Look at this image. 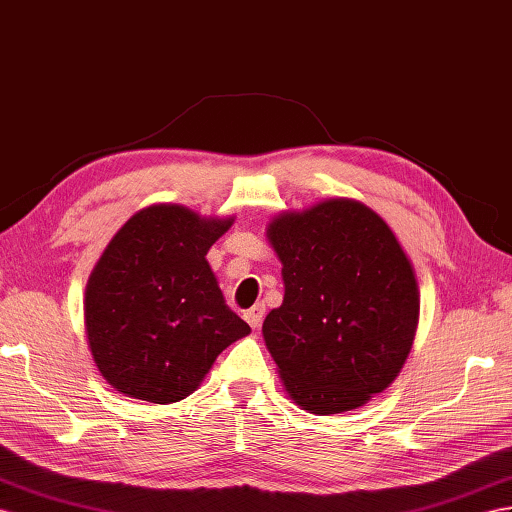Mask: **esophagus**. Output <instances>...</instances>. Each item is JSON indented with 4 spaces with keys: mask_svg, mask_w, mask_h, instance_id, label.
<instances>
[{
    "mask_svg": "<svg viewBox=\"0 0 512 512\" xmlns=\"http://www.w3.org/2000/svg\"><path fill=\"white\" fill-rule=\"evenodd\" d=\"M264 316H266V307L264 305H255V307H251V309H248L246 313H244V318H246V322L248 324H251V329H259V326H261V322H264Z\"/></svg>",
    "mask_w": 512,
    "mask_h": 512,
    "instance_id": "34e87169",
    "label": "esophagus"
}]
</instances>
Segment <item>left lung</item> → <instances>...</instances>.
<instances>
[{
  "label": "left lung",
  "mask_w": 512,
  "mask_h": 512,
  "mask_svg": "<svg viewBox=\"0 0 512 512\" xmlns=\"http://www.w3.org/2000/svg\"><path fill=\"white\" fill-rule=\"evenodd\" d=\"M266 233L285 296L261 333L287 396L316 415L359 409L396 381L411 352V259L387 222L352 199L279 214Z\"/></svg>",
  "instance_id": "1"
}]
</instances>
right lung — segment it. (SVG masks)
<instances>
[{
    "label": "right lung",
    "mask_w": 512,
    "mask_h": 512,
    "mask_svg": "<svg viewBox=\"0 0 512 512\" xmlns=\"http://www.w3.org/2000/svg\"><path fill=\"white\" fill-rule=\"evenodd\" d=\"M231 225L233 218L160 203L116 231L84 300L90 352L116 391L153 404L179 402L222 350L251 333L227 307L205 259Z\"/></svg>",
    "instance_id": "add662e5"
}]
</instances>
